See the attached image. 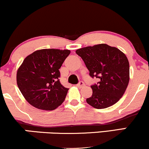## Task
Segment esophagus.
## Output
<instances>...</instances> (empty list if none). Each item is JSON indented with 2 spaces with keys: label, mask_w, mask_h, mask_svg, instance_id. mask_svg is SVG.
<instances>
[{
  "label": "esophagus",
  "mask_w": 149,
  "mask_h": 149,
  "mask_svg": "<svg viewBox=\"0 0 149 149\" xmlns=\"http://www.w3.org/2000/svg\"><path fill=\"white\" fill-rule=\"evenodd\" d=\"M85 86V83H83V81H80V82H79V83H78V84H77V87H78V88H83V87H84Z\"/></svg>",
  "instance_id": "1"
}]
</instances>
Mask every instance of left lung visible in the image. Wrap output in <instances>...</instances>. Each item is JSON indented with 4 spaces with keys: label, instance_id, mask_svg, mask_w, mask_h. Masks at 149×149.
<instances>
[{
    "label": "left lung",
    "instance_id": "left-lung-1",
    "mask_svg": "<svg viewBox=\"0 0 149 149\" xmlns=\"http://www.w3.org/2000/svg\"><path fill=\"white\" fill-rule=\"evenodd\" d=\"M92 78L100 79L92 85V95L87 103L95 109H106L123 97L130 80V65L127 57L117 47L107 44L77 49Z\"/></svg>",
    "mask_w": 149,
    "mask_h": 149
}]
</instances>
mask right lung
I'll list each match as a JSON object with an SVG mask.
<instances>
[{
	"mask_svg": "<svg viewBox=\"0 0 149 149\" xmlns=\"http://www.w3.org/2000/svg\"><path fill=\"white\" fill-rule=\"evenodd\" d=\"M70 52L69 49H42L25 58L17 72V83L31 105L52 111L64 102L69 89L59 82V69Z\"/></svg>",
	"mask_w": 149,
	"mask_h": 149,
	"instance_id": "add662e5",
	"label": "right lung"
}]
</instances>
